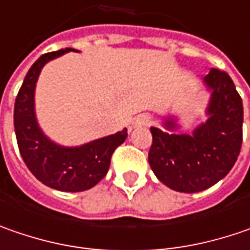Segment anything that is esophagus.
<instances>
[{"mask_svg":"<svg viewBox=\"0 0 250 250\" xmlns=\"http://www.w3.org/2000/svg\"><path fill=\"white\" fill-rule=\"evenodd\" d=\"M149 125H151V117L148 114H140L134 119L131 127H146Z\"/></svg>","mask_w":250,"mask_h":250,"instance_id":"1","label":"esophagus"}]
</instances>
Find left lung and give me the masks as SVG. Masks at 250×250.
<instances>
[{"mask_svg":"<svg viewBox=\"0 0 250 250\" xmlns=\"http://www.w3.org/2000/svg\"><path fill=\"white\" fill-rule=\"evenodd\" d=\"M204 82L212 91L207 109L210 117L193 136L168 134L151 127L149 167L164 185L182 193L208 189L225 178L242 146L244 106L231 77L211 68ZM165 127L173 130L175 120L167 119Z\"/></svg>","mask_w":250,"mask_h":250,"instance_id":"1","label":"left lung"}]
</instances>
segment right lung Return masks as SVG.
<instances>
[{
	"label": "right lung",
	"instance_id": "right-lung-1",
	"mask_svg": "<svg viewBox=\"0 0 250 250\" xmlns=\"http://www.w3.org/2000/svg\"><path fill=\"white\" fill-rule=\"evenodd\" d=\"M70 50L46 53L27 71L15 101L14 125L19 152L36 179L51 189L83 191L106 176L114 149L127 138V128L75 148L57 146L42 133L35 116V86L39 74L47 61Z\"/></svg>",
	"mask_w": 250,
	"mask_h": 250
}]
</instances>
